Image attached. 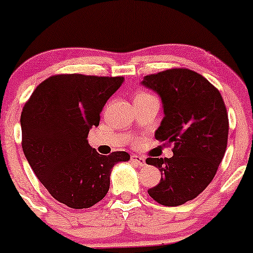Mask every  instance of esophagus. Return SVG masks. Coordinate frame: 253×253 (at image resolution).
I'll list each match as a JSON object with an SVG mask.
<instances>
[{"label": "esophagus", "mask_w": 253, "mask_h": 253, "mask_svg": "<svg viewBox=\"0 0 253 253\" xmlns=\"http://www.w3.org/2000/svg\"><path fill=\"white\" fill-rule=\"evenodd\" d=\"M130 160H131V162L135 163L137 166H140V167L146 166V160H144L143 157H140V156H137V154H133Z\"/></svg>", "instance_id": "1"}]
</instances>
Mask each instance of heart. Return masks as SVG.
<instances>
[{"label":"heart","instance_id":"obj_1","mask_svg":"<svg viewBox=\"0 0 253 253\" xmlns=\"http://www.w3.org/2000/svg\"><path fill=\"white\" fill-rule=\"evenodd\" d=\"M138 96H149V95H148V93H139ZM138 96H137V97H138Z\"/></svg>","mask_w":253,"mask_h":253}]
</instances>
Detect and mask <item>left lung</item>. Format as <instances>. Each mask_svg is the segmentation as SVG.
Returning <instances> with one entry per match:
<instances>
[{"instance_id": "1", "label": "left lung", "mask_w": 253, "mask_h": 253, "mask_svg": "<svg viewBox=\"0 0 253 253\" xmlns=\"http://www.w3.org/2000/svg\"><path fill=\"white\" fill-rule=\"evenodd\" d=\"M161 97L163 116L156 139L173 144L171 158H147L161 171L157 186L148 190L165 207L193 200L211 182L224 157L228 113L218 90L202 75L186 68L167 69L140 82Z\"/></svg>"}]
</instances>
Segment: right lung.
<instances>
[{
    "label": "right lung",
    "instance_id": "obj_1",
    "mask_svg": "<svg viewBox=\"0 0 253 253\" xmlns=\"http://www.w3.org/2000/svg\"><path fill=\"white\" fill-rule=\"evenodd\" d=\"M124 77L51 76L22 109V151L39 181L55 200L84 209L105 198L111 169L130 160L126 152L102 156L87 135L100 123L105 104Z\"/></svg>",
    "mask_w": 253,
    "mask_h": 253
}]
</instances>
